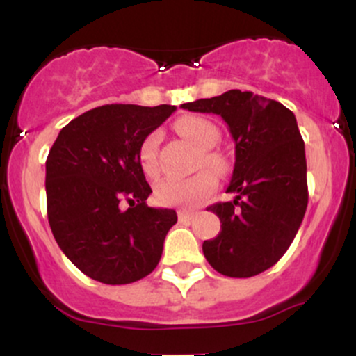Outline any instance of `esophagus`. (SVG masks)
I'll list each match as a JSON object with an SVG mask.
<instances>
[{"label": "esophagus", "mask_w": 356, "mask_h": 356, "mask_svg": "<svg viewBox=\"0 0 356 356\" xmlns=\"http://www.w3.org/2000/svg\"><path fill=\"white\" fill-rule=\"evenodd\" d=\"M177 214H179V220H189L195 216V211L194 209H181Z\"/></svg>", "instance_id": "esophagus-1"}]
</instances>
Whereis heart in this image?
I'll list each match as a JSON object with an SVG mask.
<instances>
[{
  "mask_svg": "<svg viewBox=\"0 0 356 356\" xmlns=\"http://www.w3.org/2000/svg\"><path fill=\"white\" fill-rule=\"evenodd\" d=\"M179 134L189 138L194 145L202 149L199 165H206L212 170H222L224 161L219 154L211 152V147L219 140V130L212 122L197 115H184L177 120ZM159 137L157 132H150L144 137L137 150L138 165L147 177H157L159 174ZM216 187V177L207 170L192 175L189 179L165 177L155 186V199L164 206H194L201 199L209 195Z\"/></svg>",
  "mask_w": 356,
  "mask_h": 356,
  "instance_id": "heart-1",
  "label": "heart"
}]
</instances>
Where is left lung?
Returning <instances> with one entry per match:
<instances>
[{"label": "left lung", "instance_id": "left-lung-1", "mask_svg": "<svg viewBox=\"0 0 356 356\" xmlns=\"http://www.w3.org/2000/svg\"><path fill=\"white\" fill-rule=\"evenodd\" d=\"M181 107L222 117L236 144L227 186L236 199L207 207L220 219V232L204 241V256L224 276L259 275L291 246L308 206L305 142L295 113L241 90Z\"/></svg>", "mask_w": 356, "mask_h": 356}]
</instances>
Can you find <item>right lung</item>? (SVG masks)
Here are the masks:
<instances>
[{
    "label": "right lung",
    "mask_w": 356,
    "mask_h": 356,
    "mask_svg": "<svg viewBox=\"0 0 356 356\" xmlns=\"http://www.w3.org/2000/svg\"><path fill=\"white\" fill-rule=\"evenodd\" d=\"M174 110L102 105L65 125L50 149L48 222L65 256L92 280L129 284L150 275L161 261L177 214L147 206L152 189L137 150Z\"/></svg>",
    "instance_id": "right-lung-1"
}]
</instances>
